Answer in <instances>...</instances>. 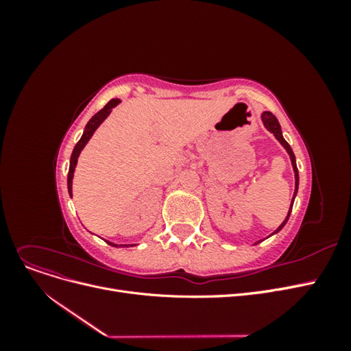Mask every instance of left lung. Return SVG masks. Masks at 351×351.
<instances>
[{
  "mask_svg": "<svg viewBox=\"0 0 351 351\" xmlns=\"http://www.w3.org/2000/svg\"><path fill=\"white\" fill-rule=\"evenodd\" d=\"M262 121H263V125L267 127V129H268L271 133H274V136L277 137V141L285 147V151L289 152V155H290L291 164H293V169H294V176H295V190H294V195H293V202H294V197H295V195H297V187H299V169H297V165H295V156H294V154H293L291 146L285 142V139L282 137V133H281V125H280V123H278V120H277V117H275L272 112L265 111V112L262 114ZM293 202H291V206H290V210H289V215H287V218L284 219L282 224H281L277 230H275V231L272 232V234H275V232H278V231L287 224V221H289L290 214H291Z\"/></svg>",
  "mask_w": 351,
  "mask_h": 351,
  "instance_id": "left-lung-1",
  "label": "left lung"
}]
</instances>
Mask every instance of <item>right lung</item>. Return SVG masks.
<instances>
[{
    "label": "right lung",
    "instance_id": "right-lung-1",
    "mask_svg": "<svg viewBox=\"0 0 351 351\" xmlns=\"http://www.w3.org/2000/svg\"><path fill=\"white\" fill-rule=\"evenodd\" d=\"M119 104H120V99H111L107 105H105V107H104L101 111H98L97 114H95V115L92 117V119L88 121L86 127H84V132H83V134H82V137H80V141L76 143V146H74L71 158H70V168H69V176H67V187H69L70 196L73 195V192H71V184H73L74 168H76L77 158H79L82 149L84 147V145H86V143L89 142L92 134H93L95 130H97L98 127L101 125V123L110 115L111 110H112L114 107H117V105H119ZM108 244H111V246L117 247V244H114V243H110V241H108ZM123 246H124V247H129V244H123ZM123 246H121V247H123Z\"/></svg>",
    "mask_w": 351,
    "mask_h": 351
}]
</instances>
